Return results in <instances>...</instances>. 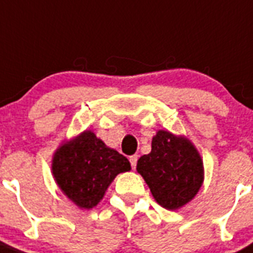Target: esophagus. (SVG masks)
<instances>
[{
    "instance_id": "1",
    "label": "esophagus",
    "mask_w": 253,
    "mask_h": 253,
    "mask_svg": "<svg viewBox=\"0 0 253 253\" xmlns=\"http://www.w3.org/2000/svg\"><path fill=\"white\" fill-rule=\"evenodd\" d=\"M137 155H132V157H129V163H131V167H132V169L136 168V164H137Z\"/></svg>"
}]
</instances>
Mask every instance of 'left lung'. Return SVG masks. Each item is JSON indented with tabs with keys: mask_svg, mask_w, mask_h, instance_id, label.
Instances as JSON below:
<instances>
[{
	"mask_svg": "<svg viewBox=\"0 0 253 253\" xmlns=\"http://www.w3.org/2000/svg\"><path fill=\"white\" fill-rule=\"evenodd\" d=\"M137 173L150 188L160 206L178 210L199 193L204 183L203 158L196 146L183 135L158 129L151 151L137 160Z\"/></svg>",
	"mask_w": 253,
	"mask_h": 253,
	"instance_id": "8db88e82",
	"label": "left lung"
}]
</instances>
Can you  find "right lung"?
Here are the masks:
<instances>
[{"label": "right lung", "instance_id": "add662e5", "mask_svg": "<svg viewBox=\"0 0 253 253\" xmlns=\"http://www.w3.org/2000/svg\"><path fill=\"white\" fill-rule=\"evenodd\" d=\"M128 170L127 158L107 146L91 129L61 142L52 157L54 182L83 210L95 208L113 179Z\"/></svg>", "mask_w": 253, "mask_h": 253}]
</instances>
